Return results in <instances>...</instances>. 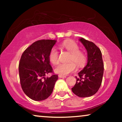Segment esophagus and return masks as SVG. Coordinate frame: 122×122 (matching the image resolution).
<instances>
[{"mask_svg": "<svg viewBox=\"0 0 122 122\" xmlns=\"http://www.w3.org/2000/svg\"><path fill=\"white\" fill-rule=\"evenodd\" d=\"M58 77L60 78H66V76H61V75H59V76H58Z\"/></svg>", "mask_w": 122, "mask_h": 122, "instance_id": "obj_1", "label": "esophagus"}]
</instances>
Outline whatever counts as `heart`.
Listing matches in <instances>:
<instances>
[{
  "label": "heart",
  "mask_w": 122,
  "mask_h": 122,
  "mask_svg": "<svg viewBox=\"0 0 122 122\" xmlns=\"http://www.w3.org/2000/svg\"><path fill=\"white\" fill-rule=\"evenodd\" d=\"M61 46V48L71 53L68 58L69 62L59 64L55 69V72L61 76H66L76 70V64L79 68L84 66L86 61V56L84 52L80 51L77 43L71 40H67L63 41ZM49 59L53 64L56 65L59 63V53L56 48H51L49 54Z\"/></svg>",
  "instance_id": "heart-1"
}]
</instances>
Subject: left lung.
<instances>
[{
  "instance_id": "8db88e82",
  "label": "left lung",
  "mask_w": 122,
  "mask_h": 122,
  "mask_svg": "<svg viewBox=\"0 0 122 122\" xmlns=\"http://www.w3.org/2000/svg\"><path fill=\"white\" fill-rule=\"evenodd\" d=\"M79 41L87 51V64L78 73L76 84L71 91L76 96L84 98L92 96L99 90L102 81L104 64L101 50L94 43L84 38Z\"/></svg>"
}]
</instances>
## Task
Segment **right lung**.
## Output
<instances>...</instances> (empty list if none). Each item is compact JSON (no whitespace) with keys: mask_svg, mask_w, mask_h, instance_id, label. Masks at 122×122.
<instances>
[{"mask_svg":"<svg viewBox=\"0 0 122 122\" xmlns=\"http://www.w3.org/2000/svg\"><path fill=\"white\" fill-rule=\"evenodd\" d=\"M56 42L55 40L43 39L35 41L21 55L19 64L20 82L23 92L36 101L46 99L51 96L58 76L53 74L49 54Z\"/></svg>","mask_w":122,"mask_h":122,"instance_id":"1","label":"right lung"}]
</instances>
